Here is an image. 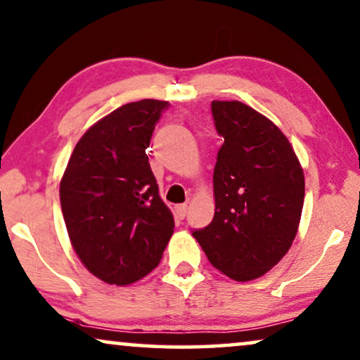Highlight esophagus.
I'll use <instances>...</instances> for the list:
<instances>
[{
  "label": "esophagus",
  "instance_id": "esophagus-1",
  "mask_svg": "<svg viewBox=\"0 0 360 360\" xmlns=\"http://www.w3.org/2000/svg\"><path fill=\"white\" fill-rule=\"evenodd\" d=\"M186 212H188V206H186V205H180V206L175 207V214L179 219H185Z\"/></svg>",
  "mask_w": 360,
  "mask_h": 360
}]
</instances>
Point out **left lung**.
Segmentation results:
<instances>
[{
  "label": "left lung",
  "instance_id": "8db88e82",
  "mask_svg": "<svg viewBox=\"0 0 360 360\" xmlns=\"http://www.w3.org/2000/svg\"><path fill=\"white\" fill-rule=\"evenodd\" d=\"M224 144L214 167L216 211L195 229L211 264L236 281H252L289 252L305 196L304 170L276 124L238 101H212Z\"/></svg>",
  "mask_w": 360,
  "mask_h": 360
}]
</instances>
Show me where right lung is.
I'll list each match as a JSON object with an SVG mask.
<instances>
[{"mask_svg":"<svg viewBox=\"0 0 360 360\" xmlns=\"http://www.w3.org/2000/svg\"><path fill=\"white\" fill-rule=\"evenodd\" d=\"M167 105L143 98L98 120L77 141L61 179L72 248L107 284L128 285L149 274L174 233L146 153Z\"/></svg>","mask_w":360,"mask_h":360,"instance_id":"1","label":"right lung"}]
</instances>
